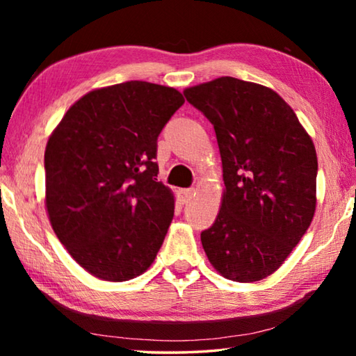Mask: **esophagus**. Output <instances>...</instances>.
Returning <instances> with one entry per match:
<instances>
[{
  "label": "esophagus",
  "mask_w": 356,
  "mask_h": 356,
  "mask_svg": "<svg viewBox=\"0 0 356 356\" xmlns=\"http://www.w3.org/2000/svg\"><path fill=\"white\" fill-rule=\"evenodd\" d=\"M193 193H195V190H193V188H182V190H177V197H179L180 204L188 202V201L191 200Z\"/></svg>",
  "instance_id": "1"
}]
</instances>
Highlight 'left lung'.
<instances>
[{"mask_svg": "<svg viewBox=\"0 0 356 356\" xmlns=\"http://www.w3.org/2000/svg\"><path fill=\"white\" fill-rule=\"evenodd\" d=\"M184 95L213 125L226 186L218 216L201 232L202 248L225 278L261 281L281 267L314 216V143L262 84L221 76Z\"/></svg>", "mask_w": 356, "mask_h": 356, "instance_id": "8db88e82", "label": "left lung"}]
</instances>
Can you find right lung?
I'll return each mask as SVG.
<instances>
[{"instance_id":"right-lung-1","label":"right lung","mask_w":356,"mask_h":356,"mask_svg":"<svg viewBox=\"0 0 356 356\" xmlns=\"http://www.w3.org/2000/svg\"><path fill=\"white\" fill-rule=\"evenodd\" d=\"M177 89L125 81L75 102L45 147V206L69 254L99 280L136 278L174 216L156 182V140L184 105Z\"/></svg>"}]
</instances>
